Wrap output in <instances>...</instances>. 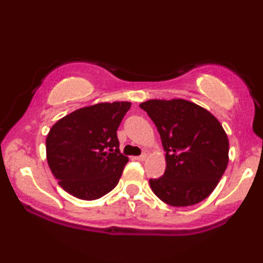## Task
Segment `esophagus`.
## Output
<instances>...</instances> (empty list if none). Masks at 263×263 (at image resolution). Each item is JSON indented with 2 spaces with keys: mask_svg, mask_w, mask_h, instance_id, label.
<instances>
[{
  "mask_svg": "<svg viewBox=\"0 0 263 263\" xmlns=\"http://www.w3.org/2000/svg\"><path fill=\"white\" fill-rule=\"evenodd\" d=\"M146 157H147V155H146V153H142V155L135 157V159H136V161H139V162H142V161H145Z\"/></svg>",
  "mask_w": 263,
  "mask_h": 263,
  "instance_id": "1",
  "label": "esophagus"
}]
</instances>
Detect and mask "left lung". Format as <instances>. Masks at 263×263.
Wrapping results in <instances>:
<instances>
[{"label":"left lung","mask_w":263,"mask_h":263,"mask_svg":"<svg viewBox=\"0 0 263 263\" xmlns=\"http://www.w3.org/2000/svg\"><path fill=\"white\" fill-rule=\"evenodd\" d=\"M161 135L166 168L149 179L153 193L172 206L202 202L217 186L228 164V139L220 122L193 102L148 100L140 104Z\"/></svg>","instance_id":"obj_1"}]
</instances>
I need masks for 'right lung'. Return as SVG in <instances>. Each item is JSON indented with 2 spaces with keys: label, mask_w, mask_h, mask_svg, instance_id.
<instances>
[{
  "label": "right lung",
  "mask_w": 263,
  "mask_h": 263,
  "mask_svg": "<svg viewBox=\"0 0 263 263\" xmlns=\"http://www.w3.org/2000/svg\"><path fill=\"white\" fill-rule=\"evenodd\" d=\"M130 102H101L65 116L46 139L47 161L59 185L83 200L117 186L128 157L119 152L117 129Z\"/></svg>",
  "instance_id": "add662e5"
}]
</instances>
